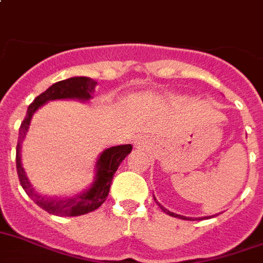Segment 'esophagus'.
<instances>
[{"label": "esophagus", "mask_w": 263, "mask_h": 263, "mask_svg": "<svg viewBox=\"0 0 263 263\" xmlns=\"http://www.w3.org/2000/svg\"><path fill=\"white\" fill-rule=\"evenodd\" d=\"M134 146H136L137 149H142V147H145L146 145H145V141H143L142 138H140V140H137L136 142H134Z\"/></svg>", "instance_id": "34e87169"}]
</instances>
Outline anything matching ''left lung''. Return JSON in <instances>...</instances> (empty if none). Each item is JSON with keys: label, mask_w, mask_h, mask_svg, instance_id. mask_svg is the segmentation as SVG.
<instances>
[{"label": "left lung", "mask_w": 263, "mask_h": 263, "mask_svg": "<svg viewBox=\"0 0 263 263\" xmlns=\"http://www.w3.org/2000/svg\"><path fill=\"white\" fill-rule=\"evenodd\" d=\"M154 201L157 202V205H158L159 208L162 209V212H165L166 214L172 215V217H176V218H181V219H192V218H189V217H183V215H181V214H176V213H173V212H170V210H167V209H165V208H163L162 205H161V203H159L158 201H157L156 197H154ZM212 217H215V215H212ZM203 218H210V217H203ZM196 219H201V218H196Z\"/></svg>", "instance_id": "obj_1"}]
</instances>
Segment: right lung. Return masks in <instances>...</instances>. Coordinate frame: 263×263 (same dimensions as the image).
<instances>
[{
	"instance_id": "add662e5",
	"label": "right lung",
	"mask_w": 263,
	"mask_h": 263,
	"mask_svg": "<svg viewBox=\"0 0 263 263\" xmlns=\"http://www.w3.org/2000/svg\"><path fill=\"white\" fill-rule=\"evenodd\" d=\"M96 85L97 82L89 77H71L55 82L29 105L28 113L20 127L17 153H15V163H17V174H18L20 183H21L22 189L26 192V194L40 208H42L50 214L60 215V217H77V215L87 214V213L100 208L109 194L114 173L117 172L118 166L125 159V157L133 149V146L129 143V145H118V146L104 150L96 162V177H94L93 183L86 190L73 197L42 196L41 193H38L31 186L25 169L22 167L21 143L28 133L33 114L49 101L78 100L82 102L89 101L90 98H93Z\"/></svg>"
}]
</instances>
